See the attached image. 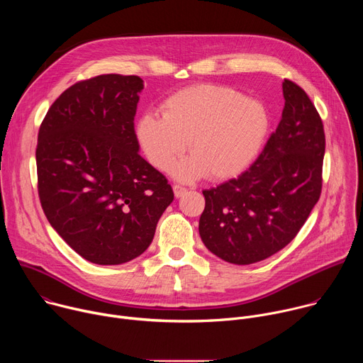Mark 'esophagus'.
<instances>
[{"label":"esophagus","instance_id":"1","mask_svg":"<svg viewBox=\"0 0 363 363\" xmlns=\"http://www.w3.org/2000/svg\"><path fill=\"white\" fill-rule=\"evenodd\" d=\"M172 188H174V194H175V196H177V198L182 196V195H184V194H186V191H188L185 186H181V185H177V184H175Z\"/></svg>","mask_w":363,"mask_h":363}]
</instances>
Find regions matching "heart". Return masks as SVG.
I'll return each instance as SVG.
<instances>
[{"label": "heart", "instance_id": "1", "mask_svg": "<svg viewBox=\"0 0 363 363\" xmlns=\"http://www.w3.org/2000/svg\"><path fill=\"white\" fill-rule=\"evenodd\" d=\"M162 115L145 113L136 139L152 167L168 171L186 147L192 157L174 168L177 178L227 179L244 172L262 152L270 113L263 101L220 84H195L171 94Z\"/></svg>", "mask_w": 363, "mask_h": 363}]
</instances>
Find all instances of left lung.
I'll list each match as a JSON object with an SVG mask.
<instances>
[{"label":"left lung","instance_id":"1","mask_svg":"<svg viewBox=\"0 0 363 363\" xmlns=\"http://www.w3.org/2000/svg\"><path fill=\"white\" fill-rule=\"evenodd\" d=\"M281 121L255 162L238 178L202 191L199 235L233 264H252L284 248L322 192L323 122L307 93L283 82Z\"/></svg>","mask_w":363,"mask_h":363}]
</instances>
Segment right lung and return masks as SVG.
<instances>
[{"label":"right lung","mask_w":363,"mask_h":363,"mask_svg":"<svg viewBox=\"0 0 363 363\" xmlns=\"http://www.w3.org/2000/svg\"><path fill=\"white\" fill-rule=\"evenodd\" d=\"M138 76L74 83L38 130L37 188L57 234L87 262L128 263L152 242L174 201L168 179L140 155L135 133Z\"/></svg>","instance_id":"1"}]
</instances>
